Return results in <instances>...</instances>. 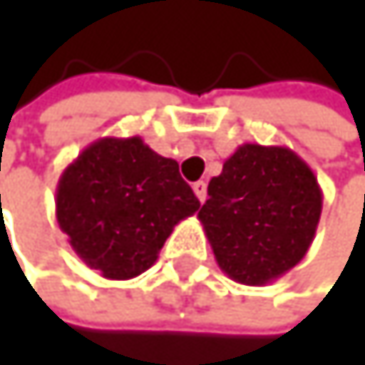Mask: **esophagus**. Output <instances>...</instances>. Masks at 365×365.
<instances>
[{"label":"esophagus","instance_id":"1","mask_svg":"<svg viewBox=\"0 0 365 365\" xmlns=\"http://www.w3.org/2000/svg\"><path fill=\"white\" fill-rule=\"evenodd\" d=\"M192 190H195L197 199L203 203V201H205V192H207V184H205V181H195V184H192Z\"/></svg>","mask_w":365,"mask_h":365}]
</instances>
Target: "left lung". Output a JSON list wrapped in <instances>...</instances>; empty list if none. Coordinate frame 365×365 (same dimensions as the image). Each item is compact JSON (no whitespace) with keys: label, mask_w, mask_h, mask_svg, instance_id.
Instances as JSON below:
<instances>
[{"label":"left lung","mask_w":365,"mask_h":365,"mask_svg":"<svg viewBox=\"0 0 365 365\" xmlns=\"http://www.w3.org/2000/svg\"><path fill=\"white\" fill-rule=\"evenodd\" d=\"M322 199L317 177L296 150L241 144L210 179L199 221L221 272L262 287L307 256Z\"/></svg>","instance_id":"left-lung-1"}]
</instances>
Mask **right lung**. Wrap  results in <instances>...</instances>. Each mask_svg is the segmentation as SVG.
I'll return each mask as SVG.
<instances>
[{
    "mask_svg": "<svg viewBox=\"0 0 365 365\" xmlns=\"http://www.w3.org/2000/svg\"><path fill=\"white\" fill-rule=\"evenodd\" d=\"M199 205L179 164L140 135L91 142L56 186L58 227L87 267L109 280L153 267L175 225Z\"/></svg>",
    "mask_w": 365,
    "mask_h": 365,
    "instance_id": "1",
    "label": "right lung"
}]
</instances>
